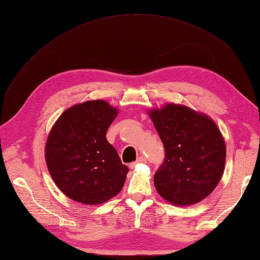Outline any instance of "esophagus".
I'll return each instance as SVG.
<instances>
[{"mask_svg": "<svg viewBox=\"0 0 260 260\" xmlns=\"http://www.w3.org/2000/svg\"><path fill=\"white\" fill-rule=\"evenodd\" d=\"M145 162H146V158H145L144 156H140L139 158L136 159L135 162H133V163H131V164H129V168H131V169H134V168L136 167V165L139 164V163H145Z\"/></svg>", "mask_w": 260, "mask_h": 260, "instance_id": "esophagus-1", "label": "esophagus"}]
</instances>
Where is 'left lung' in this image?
<instances>
[{
  "label": "left lung",
  "mask_w": 260,
  "mask_h": 260,
  "mask_svg": "<svg viewBox=\"0 0 260 260\" xmlns=\"http://www.w3.org/2000/svg\"><path fill=\"white\" fill-rule=\"evenodd\" d=\"M161 139L165 157L155 174L158 194L179 206L203 200L223 174L225 144L208 116L169 104L148 112Z\"/></svg>",
  "instance_id": "1"
}]
</instances>
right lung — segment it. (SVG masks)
<instances>
[{
    "instance_id": "1",
    "label": "right lung",
    "mask_w": 260,
    "mask_h": 260,
    "mask_svg": "<svg viewBox=\"0 0 260 260\" xmlns=\"http://www.w3.org/2000/svg\"><path fill=\"white\" fill-rule=\"evenodd\" d=\"M117 109L104 101L69 109L53 125L46 145V161L54 183L68 198L99 204L123 187L128 168L121 163L106 133Z\"/></svg>"
}]
</instances>
